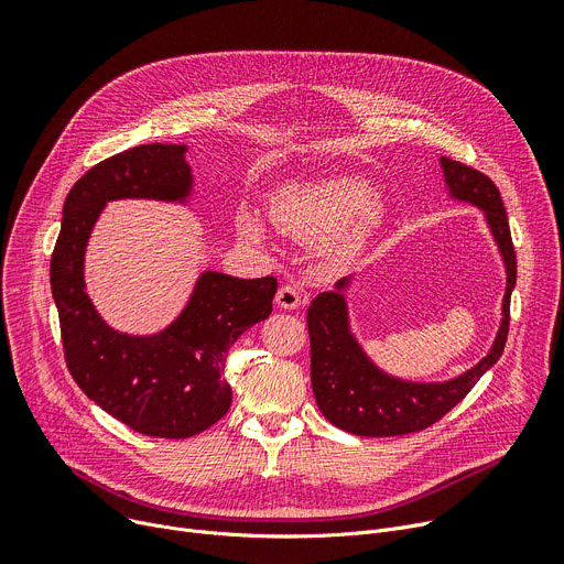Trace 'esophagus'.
Listing matches in <instances>:
<instances>
[{"label":"esophagus","mask_w":564,"mask_h":564,"mask_svg":"<svg viewBox=\"0 0 564 564\" xmlns=\"http://www.w3.org/2000/svg\"><path fill=\"white\" fill-rule=\"evenodd\" d=\"M304 304V294L294 285H281L276 292V306L285 311H294Z\"/></svg>","instance_id":"obj_1"}]
</instances>
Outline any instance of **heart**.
<instances>
[{
	"label": "heart",
	"mask_w": 564,
	"mask_h": 564,
	"mask_svg": "<svg viewBox=\"0 0 564 564\" xmlns=\"http://www.w3.org/2000/svg\"><path fill=\"white\" fill-rule=\"evenodd\" d=\"M381 215V200L354 173L290 183L270 198V217L279 232L306 247L327 245L336 256L357 251ZM240 230L256 242L264 237L262 224L251 215L242 217Z\"/></svg>",
	"instance_id": "b5f03b06"
}]
</instances>
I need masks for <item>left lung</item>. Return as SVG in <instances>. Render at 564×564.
Segmentation results:
<instances>
[{
	"label": "left lung",
	"instance_id": "left-lung-1",
	"mask_svg": "<svg viewBox=\"0 0 564 564\" xmlns=\"http://www.w3.org/2000/svg\"><path fill=\"white\" fill-rule=\"evenodd\" d=\"M448 196L485 213L489 232L506 264L500 324L496 338L476 366L446 381H411L381 370L351 332L345 292L354 276L340 279L334 290L319 292L308 306L311 383L322 416L332 425L359 436H400L421 432L464 400L478 379L500 359L510 329V297L517 283V256L506 207L489 177L466 164L441 158Z\"/></svg>",
	"mask_w": 564,
	"mask_h": 564
}]
</instances>
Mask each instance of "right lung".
Masks as SVG:
<instances>
[{
    "label": "right lung",
    "mask_w": 564,
    "mask_h": 564,
    "mask_svg": "<svg viewBox=\"0 0 564 564\" xmlns=\"http://www.w3.org/2000/svg\"><path fill=\"white\" fill-rule=\"evenodd\" d=\"M187 145L143 143L88 169L64 203L50 283L62 324L66 366L77 387L130 430L187 438L219 419L232 400L224 379L230 345L270 317L276 279H237L205 270L169 327L132 336L111 329L84 283L88 237L109 200L189 203Z\"/></svg>",
    "instance_id": "right-lung-1"
}]
</instances>
